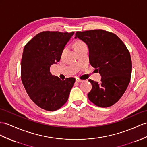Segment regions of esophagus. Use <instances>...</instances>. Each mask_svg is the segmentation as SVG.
<instances>
[{
	"label": "esophagus",
	"instance_id": "1",
	"mask_svg": "<svg viewBox=\"0 0 147 147\" xmlns=\"http://www.w3.org/2000/svg\"><path fill=\"white\" fill-rule=\"evenodd\" d=\"M76 82H78V83H80V82H84V80H81V79H78V78H77V79L76 80Z\"/></svg>",
	"mask_w": 147,
	"mask_h": 147
}]
</instances>
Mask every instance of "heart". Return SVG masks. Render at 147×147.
Segmentation results:
<instances>
[{"mask_svg":"<svg viewBox=\"0 0 147 147\" xmlns=\"http://www.w3.org/2000/svg\"><path fill=\"white\" fill-rule=\"evenodd\" d=\"M84 45H86L85 43L82 41V40H77L74 42V48L75 49V51L76 50H77L78 49H80L81 47H82L84 46Z\"/></svg>","mask_w":147,"mask_h":147,"instance_id":"b5f03b06","label":"heart"}]
</instances>
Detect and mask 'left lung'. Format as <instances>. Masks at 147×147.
<instances>
[{"label": "left lung", "mask_w": 147, "mask_h": 147, "mask_svg": "<svg viewBox=\"0 0 147 147\" xmlns=\"http://www.w3.org/2000/svg\"><path fill=\"white\" fill-rule=\"evenodd\" d=\"M75 38L88 45L89 62L102 77L100 83L88 80L92 85L88 99L100 107L115 104L130 81L132 64L126 45L115 34L101 29L77 32Z\"/></svg>", "instance_id": "8db88e82"}]
</instances>
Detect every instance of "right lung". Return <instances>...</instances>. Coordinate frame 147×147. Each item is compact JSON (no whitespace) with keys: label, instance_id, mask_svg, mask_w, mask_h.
Instances as JSON below:
<instances>
[{"label":"right lung","instance_id":"1","mask_svg":"<svg viewBox=\"0 0 147 147\" xmlns=\"http://www.w3.org/2000/svg\"><path fill=\"white\" fill-rule=\"evenodd\" d=\"M74 32L44 31L25 45L21 60V80L30 99L47 111L59 109L67 102L76 82L52 76L51 66L59 62L63 50Z\"/></svg>","mask_w":147,"mask_h":147}]
</instances>
